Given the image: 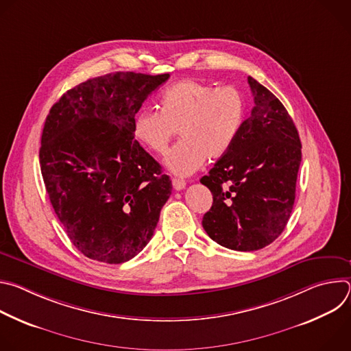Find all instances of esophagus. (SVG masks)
Here are the masks:
<instances>
[{"mask_svg":"<svg viewBox=\"0 0 351 351\" xmlns=\"http://www.w3.org/2000/svg\"><path fill=\"white\" fill-rule=\"evenodd\" d=\"M172 186H173V189L175 190H178V191H180V190H183L184 187H186V182L184 180H182V179H172Z\"/></svg>","mask_w":351,"mask_h":351,"instance_id":"1","label":"esophagus"}]
</instances>
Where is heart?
<instances>
[{
	"mask_svg": "<svg viewBox=\"0 0 351 351\" xmlns=\"http://www.w3.org/2000/svg\"><path fill=\"white\" fill-rule=\"evenodd\" d=\"M158 110L134 117L133 137L148 152L164 154L179 130L182 141L168 153L165 167L189 176L207 158L219 160L229 152L241 129L245 103L234 87L186 79L161 94Z\"/></svg>",
	"mask_w": 351,
	"mask_h": 351,
	"instance_id": "b5f03b06",
	"label": "heart"
}]
</instances>
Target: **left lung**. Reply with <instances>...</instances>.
<instances>
[{
    "mask_svg": "<svg viewBox=\"0 0 351 351\" xmlns=\"http://www.w3.org/2000/svg\"><path fill=\"white\" fill-rule=\"evenodd\" d=\"M247 80L254 97L252 115L229 152L199 180L214 199L203 217L204 230L236 252L264 248L283 232L302 162V143L286 108L256 79Z\"/></svg>",
    "mask_w": 351,
    "mask_h": 351,
    "instance_id": "8db88e82",
    "label": "left lung"
}]
</instances>
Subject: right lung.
Wrapping results in <instances>:
<instances>
[{"label": "right lung", "mask_w": 351, "mask_h": 351, "mask_svg": "<svg viewBox=\"0 0 351 351\" xmlns=\"http://www.w3.org/2000/svg\"><path fill=\"white\" fill-rule=\"evenodd\" d=\"M169 73L115 72L68 90L47 115L40 147L49 202L82 254L122 264L152 240L172 191L134 140V115Z\"/></svg>", "instance_id": "right-lung-1"}]
</instances>
